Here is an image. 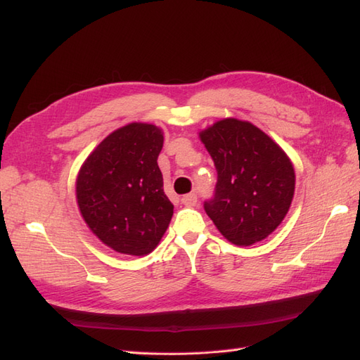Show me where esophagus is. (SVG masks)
Listing matches in <instances>:
<instances>
[{"label":"esophagus","instance_id":"34e87169","mask_svg":"<svg viewBox=\"0 0 360 360\" xmlns=\"http://www.w3.org/2000/svg\"><path fill=\"white\" fill-rule=\"evenodd\" d=\"M181 202L186 205V207H193V205H197V202H198V197L195 193H188V195H183V198H181Z\"/></svg>","mask_w":360,"mask_h":360}]
</instances>
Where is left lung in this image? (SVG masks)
<instances>
[{"label": "left lung", "instance_id": "8db88e82", "mask_svg": "<svg viewBox=\"0 0 360 360\" xmlns=\"http://www.w3.org/2000/svg\"><path fill=\"white\" fill-rule=\"evenodd\" d=\"M217 171L214 197L204 202L219 233L237 246H250L284 221L296 186L287 153L249 122L224 118L200 132Z\"/></svg>", "mask_w": 360, "mask_h": 360}]
</instances>
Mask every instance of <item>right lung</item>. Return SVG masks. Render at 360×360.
Listing matches in <instances>:
<instances>
[{"label": "right lung", "instance_id": "right-lung-1", "mask_svg": "<svg viewBox=\"0 0 360 360\" xmlns=\"http://www.w3.org/2000/svg\"><path fill=\"white\" fill-rule=\"evenodd\" d=\"M162 129L129 123L114 130L85 159L76 177V201L91 233L118 254L144 257L171 222L158 156Z\"/></svg>", "mask_w": 360, "mask_h": 360}]
</instances>
